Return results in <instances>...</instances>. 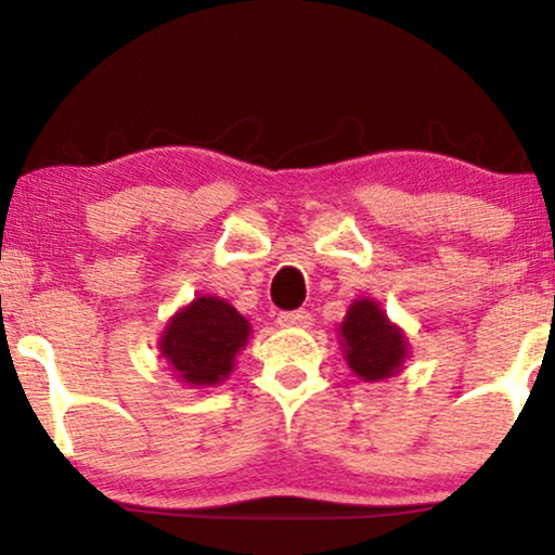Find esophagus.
Wrapping results in <instances>:
<instances>
[{
	"mask_svg": "<svg viewBox=\"0 0 555 555\" xmlns=\"http://www.w3.org/2000/svg\"><path fill=\"white\" fill-rule=\"evenodd\" d=\"M280 328H310L313 325V315L308 310H285L278 315Z\"/></svg>",
	"mask_w": 555,
	"mask_h": 555,
	"instance_id": "1",
	"label": "esophagus"
}]
</instances>
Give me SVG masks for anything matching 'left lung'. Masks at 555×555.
Here are the masks:
<instances>
[{
  "label": "left lung",
  "instance_id": "obj_1",
  "mask_svg": "<svg viewBox=\"0 0 555 555\" xmlns=\"http://www.w3.org/2000/svg\"><path fill=\"white\" fill-rule=\"evenodd\" d=\"M340 344L348 369L363 382H382L399 374L409 356L406 336L393 325L376 300L351 302L340 323Z\"/></svg>",
  "mask_w": 555,
  "mask_h": 555
}]
</instances>
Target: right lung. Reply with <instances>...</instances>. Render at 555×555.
<instances>
[{
	"mask_svg": "<svg viewBox=\"0 0 555 555\" xmlns=\"http://www.w3.org/2000/svg\"><path fill=\"white\" fill-rule=\"evenodd\" d=\"M249 338V323L230 302L199 295L171 318L158 340L162 356L189 386H217L232 374Z\"/></svg>",
	"mask_w": 555,
	"mask_h": 555,
	"instance_id": "obj_1",
	"label": "right lung"
}]
</instances>
